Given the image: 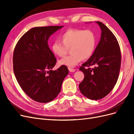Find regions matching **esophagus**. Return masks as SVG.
<instances>
[{
  "mask_svg": "<svg viewBox=\"0 0 134 134\" xmlns=\"http://www.w3.org/2000/svg\"><path fill=\"white\" fill-rule=\"evenodd\" d=\"M68 69H69V70L70 72H74V71H75V70L74 69L72 68H70V67L68 68Z\"/></svg>",
  "mask_w": 134,
  "mask_h": 134,
  "instance_id": "1",
  "label": "esophagus"
}]
</instances>
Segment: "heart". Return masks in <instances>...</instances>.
Returning a JSON list of instances; mask_svg holds the SVG:
<instances>
[{
  "label": "heart",
  "mask_w": 134,
  "mask_h": 134,
  "mask_svg": "<svg viewBox=\"0 0 134 134\" xmlns=\"http://www.w3.org/2000/svg\"><path fill=\"white\" fill-rule=\"evenodd\" d=\"M62 43L55 41L52 44V50L59 57L65 56L70 48L71 55L59 61L60 65L74 67L81 61L90 59L96 46L97 38L91 30L78 28L69 29L60 36Z\"/></svg>",
  "instance_id": "b5f03b06"
}]
</instances>
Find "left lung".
<instances>
[{
  "label": "left lung",
  "instance_id": "left-lung-1",
  "mask_svg": "<svg viewBox=\"0 0 134 134\" xmlns=\"http://www.w3.org/2000/svg\"><path fill=\"white\" fill-rule=\"evenodd\" d=\"M101 37L93 55L79 68L84 78L79 85L80 92L92 100L108 94L119 78L121 55L119 42L112 32L100 22ZM94 66L93 68L89 66Z\"/></svg>",
  "mask_w": 134,
  "mask_h": 134
}]
</instances>
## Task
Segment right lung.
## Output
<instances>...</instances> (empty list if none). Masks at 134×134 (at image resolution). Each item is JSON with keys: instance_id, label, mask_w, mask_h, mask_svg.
<instances>
[{"instance_id": "1", "label": "right lung", "mask_w": 134, "mask_h": 134, "mask_svg": "<svg viewBox=\"0 0 134 134\" xmlns=\"http://www.w3.org/2000/svg\"><path fill=\"white\" fill-rule=\"evenodd\" d=\"M63 27L31 28L22 36L14 48L13 64L15 78L24 92L36 102L47 103L54 99L69 73L64 65L51 70L56 59L47 42L50 36Z\"/></svg>"}]
</instances>
